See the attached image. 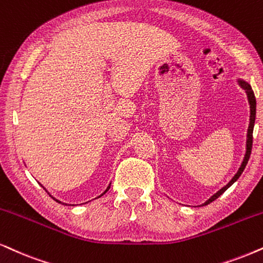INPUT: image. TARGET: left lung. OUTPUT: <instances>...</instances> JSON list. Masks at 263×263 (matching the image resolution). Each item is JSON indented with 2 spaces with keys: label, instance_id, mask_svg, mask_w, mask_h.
<instances>
[{
  "label": "left lung",
  "instance_id": "1",
  "mask_svg": "<svg viewBox=\"0 0 263 263\" xmlns=\"http://www.w3.org/2000/svg\"><path fill=\"white\" fill-rule=\"evenodd\" d=\"M239 85H240L241 88L245 89V92H247L248 95V101H249V104H250V124H249V128H248V139H247V153H245V156H244V160H242L240 167H239V170L237 174L234 175V177L229 181V183L227 185H224L223 188L220 189L216 194L212 195V197L209 199V200H206L204 204L201 206H205L208 204H210L214 200H216L220 195L223 194V193L227 191V189L231 187L232 184L234 183L237 179L240 177V175L242 174V171H244L245 166H247L249 159H250V154H251V149H252V131H254V125H255V119H256V98H255V95H254V91H252L251 86L248 84V82L242 81V80H238Z\"/></svg>",
  "mask_w": 263,
  "mask_h": 263
}]
</instances>
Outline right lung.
I'll return each instance as SVG.
<instances>
[{"instance_id": "add662e5", "label": "right lung", "mask_w": 263, "mask_h": 263, "mask_svg": "<svg viewBox=\"0 0 263 263\" xmlns=\"http://www.w3.org/2000/svg\"><path fill=\"white\" fill-rule=\"evenodd\" d=\"M109 188H110V185H109V187H108V188H107V189H105V191H104V193H102V194H101V195H99V197H102V195H103V194H105V193H107V192L109 191ZM45 191H46V189H45ZM46 192H47V191H46ZM47 193H48V192H47ZM48 194H49V193H48ZM49 197H52V195H51V194H49ZM99 197H98V198H99ZM52 198H53V197H52ZM53 199H54V198H53ZM54 200H55V201H57V202H61V204H62V201H59V200H57V199H54Z\"/></svg>"}]
</instances>
